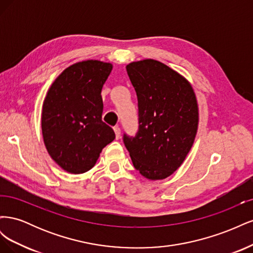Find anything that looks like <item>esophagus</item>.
<instances>
[{
    "instance_id": "obj_1",
    "label": "esophagus",
    "mask_w": 253,
    "mask_h": 253,
    "mask_svg": "<svg viewBox=\"0 0 253 253\" xmlns=\"http://www.w3.org/2000/svg\"><path fill=\"white\" fill-rule=\"evenodd\" d=\"M114 132H115V135H116V139H119L120 138V134H121L120 127L119 126H114Z\"/></svg>"
}]
</instances>
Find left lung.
Listing matches in <instances>:
<instances>
[{
    "label": "left lung",
    "mask_w": 253,
    "mask_h": 253,
    "mask_svg": "<svg viewBox=\"0 0 253 253\" xmlns=\"http://www.w3.org/2000/svg\"><path fill=\"white\" fill-rule=\"evenodd\" d=\"M138 98L139 131L124 141L136 170L150 180L169 177L192 148L198 127L194 89L182 75L157 60L126 65Z\"/></svg>",
    "instance_id": "1"
}]
</instances>
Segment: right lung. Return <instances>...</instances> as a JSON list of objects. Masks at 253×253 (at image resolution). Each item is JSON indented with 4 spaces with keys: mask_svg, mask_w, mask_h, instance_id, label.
<instances>
[{
    "mask_svg": "<svg viewBox=\"0 0 253 253\" xmlns=\"http://www.w3.org/2000/svg\"><path fill=\"white\" fill-rule=\"evenodd\" d=\"M113 64L99 60L77 62L61 73L44 98L43 141L61 169L80 174L93 168L102 149L115 139L102 121L101 89Z\"/></svg>",
    "mask_w": 253,
    "mask_h": 253,
    "instance_id": "right-lung-1",
    "label": "right lung"
}]
</instances>
